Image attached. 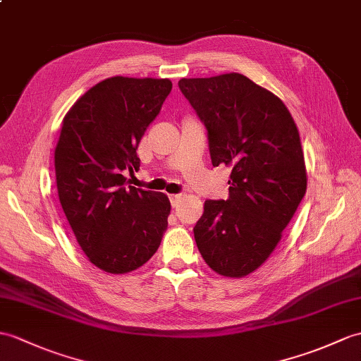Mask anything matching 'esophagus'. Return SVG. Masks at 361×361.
Segmentation results:
<instances>
[{
	"mask_svg": "<svg viewBox=\"0 0 361 361\" xmlns=\"http://www.w3.org/2000/svg\"><path fill=\"white\" fill-rule=\"evenodd\" d=\"M181 198H183V195H181V194L171 195V197H169V200H171V204H172V207H177V206H178V203L181 201Z\"/></svg>",
	"mask_w": 361,
	"mask_h": 361,
	"instance_id": "esophagus-1",
	"label": "esophagus"
}]
</instances>
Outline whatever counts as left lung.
I'll list each match as a JSON object with an SVG mask.
<instances>
[{"label":"left lung","instance_id":"obj_1","mask_svg":"<svg viewBox=\"0 0 361 361\" xmlns=\"http://www.w3.org/2000/svg\"><path fill=\"white\" fill-rule=\"evenodd\" d=\"M178 87L207 130L212 166L232 169L228 200L204 201L197 247L216 274L240 279L272 254L306 194L298 129L279 97L241 73Z\"/></svg>","mask_w":361,"mask_h":361}]
</instances>
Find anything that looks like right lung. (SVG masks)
<instances>
[{
  "label": "right lung",
  "mask_w": 361,
  "mask_h": 361,
  "mask_svg": "<svg viewBox=\"0 0 361 361\" xmlns=\"http://www.w3.org/2000/svg\"><path fill=\"white\" fill-rule=\"evenodd\" d=\"M172 90L169 80L112 77L89 89L63 120L55 149L58 197L90 263L138 269L160 246L171 214L161 192L126 186L137 149Z\"/></svg>",
  "instance_id": "obj_1"
}]
</instances>
